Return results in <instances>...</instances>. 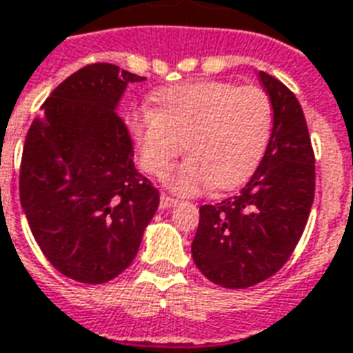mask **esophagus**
<instances>
[{
    "label": "esophagus",
    "instance_id": "1",
    "mask_svg": "<svg viewBox=\"0 0 353 353\" xmlns=\"http://www.w3.org/2000/svg\"><path fill=\"white\" fill-rule=\"evenodd\" d=\"M176 203V198H172V196L168 194H161V209H170V207H174Z\"/></svg>",
    "mask_w": 353,
    "mask_h": 353
}]
</instances>
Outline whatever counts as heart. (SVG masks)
<instances>
[{
    "instance_id": "b5f03b06",
    "label": "heart",
    "mask_w": 353,
    "mask_h": 353,
    "mask_svg": "<svg viewBox=\"0 0 353 353\" xmlns=\"http://www.w3.org/2000/svg\"><path fill=\"white\" fill-rule=\"evenodd\" d=\"M153 103V111L142 109L131 117L139 163L150 176L163 177L185 144L190 157L168 176L177 192L236 187L265 155L274 112L263 88L194 81L161 90Z\"/></svg>"
}]
</instances>
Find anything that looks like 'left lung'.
Here are the masks:
<instances>
[{"label": "left lung", "mask_w": 353, "mask_h": 353, "mask_svg": "<svg viewBox=\"0 0 353 353\" xmlns=\"http://www.w3.org/2000/svg\"><path fill=\"white\" fill-rule=\"evenodd\" d=\"M274 125L257 170L241 192L200 207L192 259L209 281L246 289L289 261L314 198V152L300 101L274 75L259 72Z\"/></svg>", "instance_id": "8db88e82"}]
</instances>
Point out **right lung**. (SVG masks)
Segmentation results:
<instances>
[{"label": "right lung", "mask_w": 353, "mask_h": 353, "mask_svg": "<svg viewBox=\"0 0 353 353\" xmlns=\"http://www.w3.org/2000/svg\"><path fill=\"white\" fill-rule=\"evenodd\" d=\"M146 77L94 63L59 85L27 131L20 201L34 241L59 272L105 283L123 272L159 207L134 170L133 141L117 103Z\"/></svg>", "instance_id": "add662e5"}]
</instances>
